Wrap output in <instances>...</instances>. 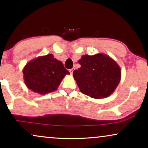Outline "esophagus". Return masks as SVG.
<instances>
[{"instance_id": "34e87169", "label": "esophagus", "mask_w": 148, "mask_h": 148, "mask_svg": "<svg viewBox=\"0 0 148 148\" xmlns=\"http://www.w3.org/2000/svg\"><path fill=\"white\" fill-rule=\"evenodd\" d=\"M69 72H70V73L71 74H72V73H73V69H70V70H69Z\"/></svg>"}]
</instances>
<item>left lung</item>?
<instances>
[{
	"instance_id": "obj_1",
	"label": "left lung",
	"mask_w": 148,
	"mask_h": 148,
	"mask_svg": "<svg viewBox=\"0 0 148 148\" xmlns=\"http://www.w3.org/2000/svg\"><path fill=\"white\" fill-rule=\"evenodd\" d=\"M80 68L73 76L80 92L94 99L110 96L119 85L121 70L119 64L108 55H84L78 61Z\"/></svg>"
}]
</instances>
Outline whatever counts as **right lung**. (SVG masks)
<instances>
[{"label": "right lung", "mask_w": 148, "mask_h": 148, "mask_svg": "<svg viewBox=\"0 0 148 148\" xmlns=\"http://www.w3.org/2000/svg\"><path fill=\"white\" fill-rule=\"evenodd\" d=\"M23 74L25 84L29 89L45 95L58 89L63 78L70 72L53 55L48 54L27 63Z\"/></svg>", "instance_id": "obj_1"}]
</instances>
